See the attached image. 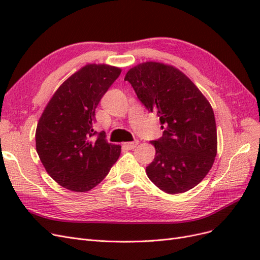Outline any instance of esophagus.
<instances>
[{
    "instance_id": "34e87169",
    "label": "esophagus",
    "mask_w": 260,
    "mask_h": 260,
    "mask_svg": "<svg viewBox=\"0 0 260 260\" xmlns=\"http://www.w3.org/2000/svg\"><path fill=\"white\" fill-rule=\"evenodd\" d=\"M138 144H139V141H138V140H135V141H133V142L123 143L122 146H123L124 148H127V149H133Z\"/></svg>"
}]
</instances>
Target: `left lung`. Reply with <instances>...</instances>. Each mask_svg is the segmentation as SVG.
I'll return each mask as SVG.
<instances>
[{"instance_id":"1","label":"left lung","mask_w":260,"mask_h":260,"mask_svg":"<svg viewBox=\"0 0 260 260\" xmlns=\"http://www.w3.org/2000/svg\"><path fill=\"white\" fill-rule=\"evenodd\" d=\"M149 113L159 117L162 137L151 141L149 180L169 194L183 193L206 177L217 155L214 111L188 78L174 66L146 61L124 77Z\"/></svg>"}]
</instances>
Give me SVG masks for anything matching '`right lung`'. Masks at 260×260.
I'll return each instance as SVG.
<instances>
[{
  "label": "right lung",
  "instance_id": "right-lung-1",
  "mask_svg": "<svg viewBox=\"0 0 260 260\" xmlns=\"http://www.w3.org/2000/svg\"><path fill=\"white\" fill-rule=\"evenodd\" d=\"M121 73L105 64H89L62 83L39 119L36 147L48 174L62 187L88 192L119 158L120 145L107 143L93 129L95 108Z\"/></svg>",
  "mask_w": 260,
  "mask_h": 260
}]
</instances>
